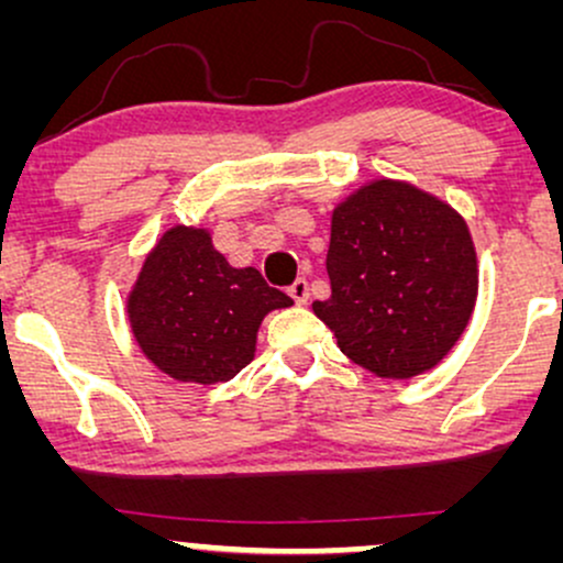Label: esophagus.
I'll list each match as a JSON object with an SVG mask.
<instances>
[{"label": "esophagus", "mask_w": 563, "mask_h": 563, "mask_svg": "<svg viewBox=\"0 0 563 563\" xmlns=\"http://www.w3.org/2000/svg\"><path fill=\"white\" fill-rule=\"evenodd\" d=\"M288 294L294 296L296 303H307V299H309V283L303 280V277H299V280H296L294 286L288 288Z\"/></svg>", "instance_id": "esophagus-1"}]
</instances>
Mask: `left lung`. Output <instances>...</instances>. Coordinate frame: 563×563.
Instances as JSON below:
<instances>
[{
	"label": "left lung",
	"instance_id": "8db88e82",
	"mask_svg": "<svg viewBox=\"0 0 563 563\" xmlns=\"http://www.w3.org/2000/svg\"><path fill=\"white\" fill-rule=\"evenodd\" d=\"M325 267L331 299L314 301V314L378 378L407 380L442 363L479 294L466 219L405 179H373L335 206Z\"/></svg>",
	"mask_w": 563,
	"mask_h": 563
}]
</instances>
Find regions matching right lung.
Here are the masks:
<instances>
[{"label":"right lung","instance_id":"add662e5","mask_svg":"<svg viewBox=\"0 0 563 563\" xmlns=\"http://www.w3.org/2000/svg\"><path fill=\"white\" fill-rule=\"evenodd\" d=\"M294 303L256 267H232L211 230L174 224L147 251L126 294L140 352L183 384H222L256 354L262 320Z\"/></svg>","mask_w":563,"mask_h":563}]
</instances>
